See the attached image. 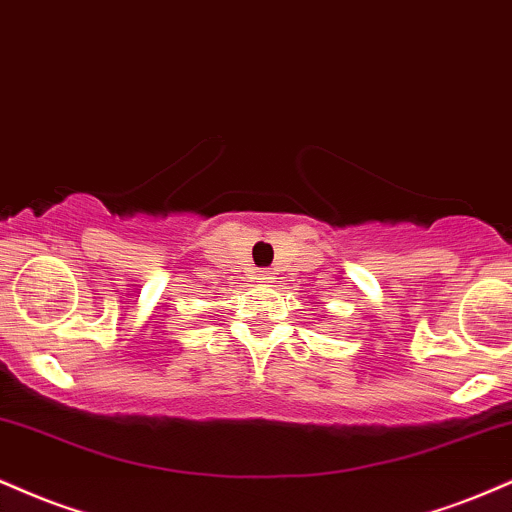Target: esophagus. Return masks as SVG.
I'll use <instances>...</instances> for the list:
<instances>
[{
    "mask_svg": "<svg viewBox=\"0 0 512 512\" xmlns=\"http://www.w3.org/2000/svg\"><path fill=\"white\" fill-rule=\"evenodd\" d=\"M256 280H258V282H270V280H275V278H273V270H268V268L256 270Z\"/></svg>",
    "mask_w": 512,
    "mask_h": 512,
    "instance_id": "1",
    "label": "esophagus"
}]
</instances>
